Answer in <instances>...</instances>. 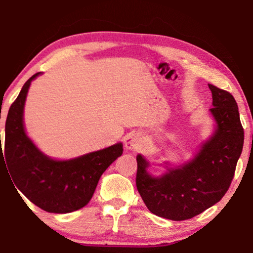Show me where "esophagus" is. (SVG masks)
<instances>
[{
  "label": "esophagus",
  "mask_w": 253,
  "mask_h": 253,
  "mask_svg": "<svg viewBox=\"0 0 253 253\" xmlns=\"http://www.w3.org/2000/svg\"><path fill=\"white\" fill-rule=\"evenodd\" d=\"M124 144H125L126 149H129V151H137V149H139L143 145L142 138H140L139 134H137L135 131H131L125 136Z\"/></svg>",
  "instance_id": "34e87169"
}]
</instances>
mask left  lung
Masks as SVG:
<instances>
[{
    "label": "left lung",
    "mask_w": 253,
    "mask_h": 253,
    "mask_svg": "<svg viewBox=\"0 0 253 253\" xmlns=\"http://www.w3.org/2000/svg\"><path fill=\"white\" fill-rule=\"evenodd\" d=\"M212 92L213 131L200 144L187 162H164L161 175L142 154L136 156V186L147 209L157 216L172 221L191 219L219 202L232 181L242 153L245 132L237 101L230 92L210 84Z\"/></svg>",
    "instance_id": "1"
}]
</instances>
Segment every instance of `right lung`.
Instances as JSON below:
<instances>
[{"label": "right lung", "mask_w": 253, "mask_h": 253, "mask_svg": "<svg viewBox=\"0 0 253 253\" xmlns=\"http://www.w3.org/2000/svg\"><path fill=\"white\" fill-rule=\"evenodd\" d=\"M33 75L23 84L8 110L3 158L16 188L37 207L50 213H70L92 198L102 173L123 154V143L84 155L57 160L33 143L24 126V106ZM1 137V136H0ZM2 146V145H1ZM15 188V190H16Z\"/></svg>", "instance_id": "right-lung-1"}]
</instances>
